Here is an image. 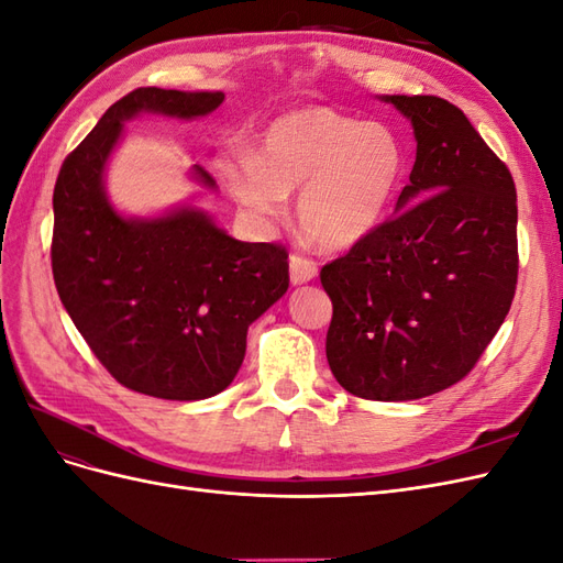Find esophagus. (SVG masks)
<instances>
[{
	"instance_id": "obj_1",
	"label": "esophagus",
	"mask_w": 563,
	"mask_h": 563,
	"mask_svg": "<svg viewBox=\"0 0 563 563\" xmlns=\"http://www.w3.org/2000/svg\"><path fill=\"white\" fill-rule=\"evenodd\" d=\"M288 267H291V284L296 286L308 284L317 277V263L302 253H294L291 258H288Z\"/></svg>"
}]
</instances>
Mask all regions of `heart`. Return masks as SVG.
<instances>
[{
    "label": "heart",
    "instance_id": "obj_1",
    "mask_svg": "<svg viewBox=\"0 0 563 563\" xmlns=\"http://www.w3.org/2000/svg\"><path fill=\"white\" fill-rule=\"evenodd\" d=\"M404 174L406 150L395 131L323 106L277 117L255 155L220 162L230 195L255 216H279L286 195L300 190L302 232L331 251L352 249L380 228Z\"/></svg>",
    "mask_w": 563,
    "mask_h": 563
}]
</instances>
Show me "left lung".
<instances>
[{"mask_svg": "<svg viewBox=\"0 0 563 563\" xmlns=\"http://www.w3.org/2000/svg\"><path fill=\"white\" fill-rule=\"evenodd\" d=\"M413 126L397 216L321 267L333 302L327 360L350 395L411 401L463 380L515 298L517 190L465 112L383 96Z\"/></svg>", "mask_w": 563, "mask_h": 563, "instance_id": "obj_1", "label": "left lung"}]
</instances>
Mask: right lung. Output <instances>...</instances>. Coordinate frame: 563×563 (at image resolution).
<instances>
[{
  "mask_svg": "<svg viewBox=\"0 0 563 563\" xmlns=\"http://www.w3.org/2000/svg\"><path fill=\"white\" fill-rule=\"evenodd\" d=\"M223 100V91L126 93L65 157L54 187L51 267L60 302L110 376L147 397L197 401L223 391L244 362L249 327L288 288L279 244L232 240L192 207L124 218L108 201L106 164L126 119H195ZM192 174L216 187L201 166Z\"/></svg>",
  "mask_w": 563,
  "mask_h": 563,
  "instance_id": "obj_1",
  "label": "right lung"
}]
</instances>
